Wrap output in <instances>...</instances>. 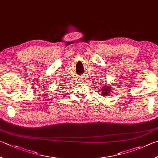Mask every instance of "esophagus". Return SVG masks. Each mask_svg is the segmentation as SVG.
I'll return each mask as SVG.
<instances>
[{"instance_id": "34e87169", "label": "esophagus", "mask_w": 158, "mask_h": 158, "mask_svg": "<svg viewBox=\"0 0 158 158\" xmlns=\"http://www.w3.org/2000/svg\"><path fill=\"white\" fill-rule=\"evenodd\" d=\"M81 79H83V78H81ZM82 81H83V80H82Z\"/></svg>"}]
</instances>
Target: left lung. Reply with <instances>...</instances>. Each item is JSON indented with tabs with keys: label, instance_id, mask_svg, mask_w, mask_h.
<instances>
[{
	"label": "left lung",
	"instance_id": "left-lung-1",
	"mask_svg": "<svg viewBox=\"0 0 158 158\" xmlns=\"http://www.w3.org/2000/svg\"><path fill=\"white\" fill-rule=\"evenodd\" d=\"M112 87L110 85H106L104 84V85H102V88L100 89V91H101L102 94L103 96H108L110 94V93H111L112 92Z\"/></svg>",
	"mask_w": 158,
	"mask_h": 158
}]
</instances>
